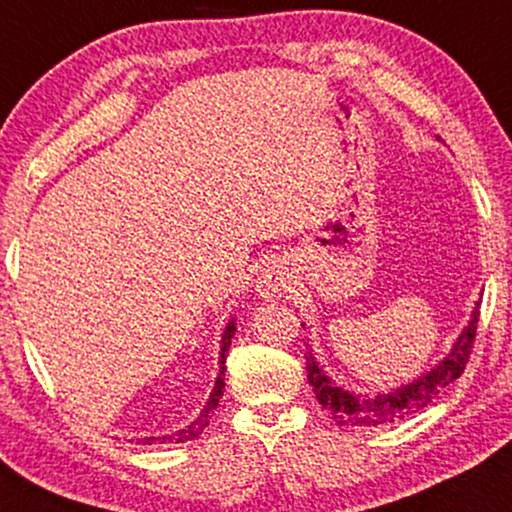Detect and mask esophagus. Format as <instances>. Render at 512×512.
Listing matches in <instances>:
<instances>
[{"label":"esophagus","instance_id":"esophagus-1","mask_svg":"<svg viewBox=\"0 0 512 512\" xmlns=\"http://www.w3.org/2000/svg\"><path fill=\"white\" fill-rule=\"evenodd\" d=\"M285 278L280 276V271H266L257 280V290L264 299H276L285 294Z\"/></svg>","mask_w":512,"mask_h":512}]
</instances>
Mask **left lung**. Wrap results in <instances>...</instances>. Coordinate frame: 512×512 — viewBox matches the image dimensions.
Returning <instances> with one entry per match:
<instances>
[{
	"instance_id": "obj_1",
	"label": "left lung",
	"mask_w": 512,
	"mask_h": 512,
	"mask_svg": "<svg viewBox=\"0 0 512 512\" xmlns=\"http://www.w3.org/2000/svg\"><path fill=\"white\" fill-rule=\"evenodd\" d=\"M480 306V304H478ZM480 311L475 308L469 327L462 331L459 341L448 357L443 359L436 369H431L427 376L413 380V383L399 387L390 394H378L376 399L355 397V394L341 390L325 376L320 364L313 359V352H306V373L308 383H311L315 397L320 406L329 410L331 417L341 424V427H380V424H394L415 415L417 410L429 406L445 387L455 383L462 376L466 364H469L475 331H478Z\"/></svg>"
}]
</instances>
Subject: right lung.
<instances>
[{
  "mask_svg": "<svg viewBox=\"0 0 512 512\" xmlns=\"http://www.w3.org/2000/svg\"><path fill=\"white\" fill-rule=\"evenodd\" d=\"M234 331H236V327H234V322H232V325L227 327L225 336H222V348H220V376H218V380H215L213 394H211V399H208L206 408L201 410V415L197 417V420H194V422L190 424V427H185V429L178 431V434L162 436V438H146V441H143V445H146V443H153V441H160V443H185V441H194V438H197V436L201 434V431L206 429L208 417H211V413L215 410V406H218V401H220V397H222V390H225V380H222V376H225V362H227L229 345H232V336H234Z\"/></svg>",
  "mask_w": 512,
  "mask_h": 512,
  "instance_id": "add662e5",
  "label": "right lung"
}]
</instances>
